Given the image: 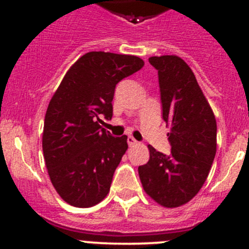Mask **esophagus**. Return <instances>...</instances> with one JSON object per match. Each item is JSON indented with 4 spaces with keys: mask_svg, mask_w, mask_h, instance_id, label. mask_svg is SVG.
I'll use <instances>...</instances> for the list:
<instances>
[{
    "mask_svg": "<svg viewBox=\"0 0 249 249\" xmlns=\"http://www.w3.org/2000/svg\"><path fill=\"white\" fill-rule=\"evenodd\" d=\"M127 144H129L130 147H132V145L139 144V142H137V141L135 140L132 136H129V137H127Z\"/></svg>",
    "mask_w": 249,
    "mask_h": 249,
    "instance_id": "esophagus-1",
    "label": "esophagus"
}]
</instances>
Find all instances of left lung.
Returning a JSON list of instances; mask_svg holds the SVG:
<instances>
[{
    "instance_id": "1",
    "label": "left lung",
    "mask_w": 249,
    "mask_h": 249,
    "mask_svg": "<svg viewBox=\"0 0 249 249\" xmlns=\"http://www.w3.org/2000/svg\"><path fill=\"white\" fill-rule=\"evenodd\" d=\"M159 74L162 118L171 154L149 149V160L139 167L145 194L162 207L189 202L207 179L217 152L214 113L187 62L177 55L149 57Z\"/></svg>"
}]
</instances>
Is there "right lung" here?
<instances>
[{
  "mask_svg": "<svg viewBox=\"0 0 249 249\" xmlns=\"http://www.w3.org/2000/svg\"><path fill=\"white\" fill-rule=\"evenodd\" d=\"M135 55L90 52L70 67L48 105L42 147L53 187L79 208L101 202L127 150V136L113 137L99 122L113 115L115 85L140 71Z\"/></svg>",
  "mask_w": 249,
  "mask_h": 249,
  "instance_id": "1",
  "label": "right lung"
}]
</instances>
